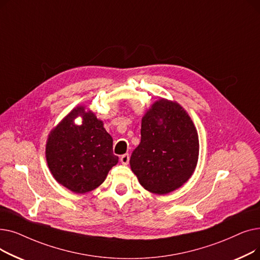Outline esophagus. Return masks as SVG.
<instances>
[{
	"label": "esophagus",
	"instance_id": "34e87169",
	"mask_svg": "<svg viewBox=\"0 0 260 260\" xmlns=\"http://www.w3.org/2000/svg\"><path fill=\"white\" fill-rule=\"evenodd\" d=\"M120 161H121L122 165H128V162H129V155H128V154L122 155V156L120 157Z\"/></svg>",
	"mask_w": 260,
	"mask_h": 260
}]
</instances>
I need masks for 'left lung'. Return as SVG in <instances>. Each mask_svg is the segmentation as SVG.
Here are the masks:
<instances>
[{
    "mask_svg": "<svg viewBox=\"0 0 260 260\" xmlns=\"http://www.w3.org/2000/svg\"><path fill=\"white\" fill-rule=\"evenodd\" d=\"M199 140L192 119L177 103L156 101L141 122V142L131 156V169L149 192L165 195L193 175Z\"/></svg>",
    "mask_w": 260,
    "mask_h": 260,
    "instance_id": "1",
    "label": "left lung"
}]
</instances>
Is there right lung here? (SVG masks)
<instances>
[{"label":"right lung","instance_id":"1","mask_svg":"<svg viewBox=\"0 0 260 260\" xmlns=\"http://www.w3.org/2000/svg\"><path fill=\"white\" fill-rule=\"evenodd\" d=\"M79 115L84 119L81 126L74 123ZM45 154L53 178L76 194L102 184L119 159L113 154V138L103 122L85 106L74 108L50 132Z\"/></svg>","mask_w":260,"mask_h":260}]
</instances>
